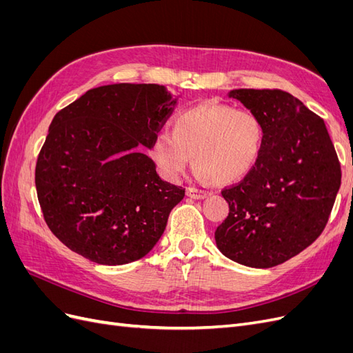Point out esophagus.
Here are the masks:
<instances>
[{
    "label": "esophagus",
    "mask_w": 353,
    "mask_h": 353,
    "mask_svg": "<svg viewBox=\"0 0 353 353\" xmlns=\"http://www.w3.org/2000/svg\"><path fill=\"white\" fill-rule=\"evenodd\" d=\"M185 194L191 199H196V200H201V199H206L210 193L209 191H205V190H199V188H194V187H188L185 190Z\"/></svg>",
    "instance_id": "obj_1"
}]
</instances>
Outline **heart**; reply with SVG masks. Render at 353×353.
<instances>
[{
	"label": "heart",
	"mask_w": 353,
	"mask_h": 353,
	"mask_svg": "<svg viewBox=\"0 0 353 353\" xmlns=\"http://www.w3.org/2000/svg\"><path fill=\"white\" fill-rule=\"evenodd\" d=\"M262 145L263 125L254 113L203 103L179 113L169 132L156 134L148 157L168 181H176L193 156L200 178L232 184L252 172Z\"/></svg>",
	"instance_id": "1"
}]
</instances>
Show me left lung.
Segmentation results:
<instances>
[{
  "instance_id": "1",
  "label": "left lung",
  "mask_w": 353,
  "mask_h": 353,
  "mask_svg": "<svg viewBox=\"0 0 353 353\" xmlns=\"http://www.w3.org/2000/svg\"><path fill=\"white\" fill-rule=\"evenodd\" d=\"M263 125L258 163L223 188L230 213L215 231L228 259L271 268L311 245L327 225L341 170L324 121L281 90H232Z\"/></svg>"
}]
</instances>
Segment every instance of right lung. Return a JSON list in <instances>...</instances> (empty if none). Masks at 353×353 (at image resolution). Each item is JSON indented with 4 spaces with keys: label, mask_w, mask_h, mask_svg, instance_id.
<instances>
[{
    "label": "right lung",
    "mask_w": 353,
    "mask_h": 353,
    "mask_svg": "<svg viewBox=\"0 0 353 353\" xmlns=\"http://www.w3.org/2000/svg\"><path fill=\"white\" fill-rule=\"evenodd\" d=\"M176 100L163 85L92 88L52 119L35 168L42 215L54 236L100 265L150 252L185 190L160 179L148 148Z\"/></svg>",
    "instance_id": "obj_1"
}]
</instances>
